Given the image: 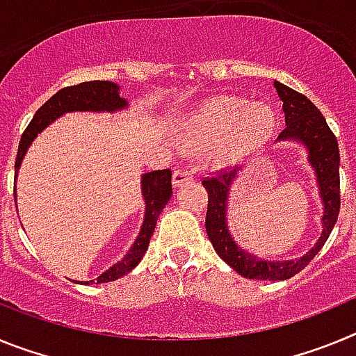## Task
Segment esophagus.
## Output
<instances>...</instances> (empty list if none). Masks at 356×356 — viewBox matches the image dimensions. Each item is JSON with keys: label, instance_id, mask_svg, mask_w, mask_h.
Masks as SVG:
<instances>
[{"label": "esophagus", "instance_id": "obj_1", "mask_svg": "<svg viewBox=\"0 0 356 356\" xmlns=\"http://www.w3.org/2000/svg\"><path fill=\"white\" fill-rule=\"evenodd\" d=\"M193 180V169L188 168H178L175 169V172H172V185L175 187H178V185L185 184V181Z\"/></svg>", "mask_w": 356, "mask_h": 356}]
</instances>
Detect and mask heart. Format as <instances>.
I'll use <instances>...</instances> for the list:
<instances>
[{
  "instance_id": "b5f03b06",
  "label": "heart",
  "mask_w": 356,
  "mask_h": 356,
  "mask_svg": "<svg viewBox=\"0 0 356 356\" xmlns=\"http://www.w3.org/2000/svg\"><path fill=\"white\" fill-rule=\"evenodd\" d=\"M273 115L262 105H248L235 97L209 99L185 122L184 144L203 146L221 139L216 159L234 162L259 146L271 131Z\"/></svg>"
}]
</instances>
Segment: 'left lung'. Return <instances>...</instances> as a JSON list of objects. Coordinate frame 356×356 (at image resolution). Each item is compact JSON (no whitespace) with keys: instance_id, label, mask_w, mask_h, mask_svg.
I'll use <instances>...</instances> for the list:
<instances>
[{"instance_id":"1","label":"left lung","mask_w":356,"mask_h":356,"mask_svg":"<svg viewBox=\"0 0 356 356\" xmlns=\"http://www.w3.org/2000/svg\"><path fill=\"white\" fill-rule=\"evenodd\" d=\"M275 89L280 99L284 102L285 114V130L280 134V140L296 139L308 147L310 153L308 160L316 169L317 181H319L321 197L325 203V216H323V235L316 248H312L300 260H289V262H266L251 257L250 253H244L232 241L226 228V197L238 169H219L216 175L201 181L209 193L205 226L216 253L244 278L271 280V282L292 278L312 262L314 257L328 241L341 210V176H339L341 156H339L337 137L330 130L321 110L305 94L280 81H275Z\"/></svg>"}]
</instances>
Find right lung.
I'll list each match as a JSON object with an SVG mask.
<instances>
[{
  "mask_svg": "<svg viewBox=\"0 0 356 356\" xmlns=\"http://www.w3.org/2000/svg\"><path fill=\"white\" fill-rule=\"evenodd\" d=\"M122 106H127V102L122 97H119V87L115 83H112V81H83V83L71 85V87L60 89L37 110L33 119H31L30 124L26 127V130L21 135L17 156H15V171L21 165V160H23L31 140L37 137V134L42 131L53 119H56L58 115L64 114V112H74V110H96V112H99V110H108V112H114V110L122 108ZM171 178L172 175L169 169H159V171L146 172L143 176V194L144 200H146V217H144V225L140 228L139 238L135 241L134 248L128 251V254L121 262L115 264L114 267H110L108 271L103 273L102 276H97V284L114 282V280L128 275L140 262V259L146 253L147 246H149V238L153 235V232H155L160 212L163 210V207L168 205L169 197L172 194Z\"/></svg>",
  "mask_w": 356,
  "mask_h": 356,
  "instance_id": "1",
  "label": "right lung"
}]
</instances>
